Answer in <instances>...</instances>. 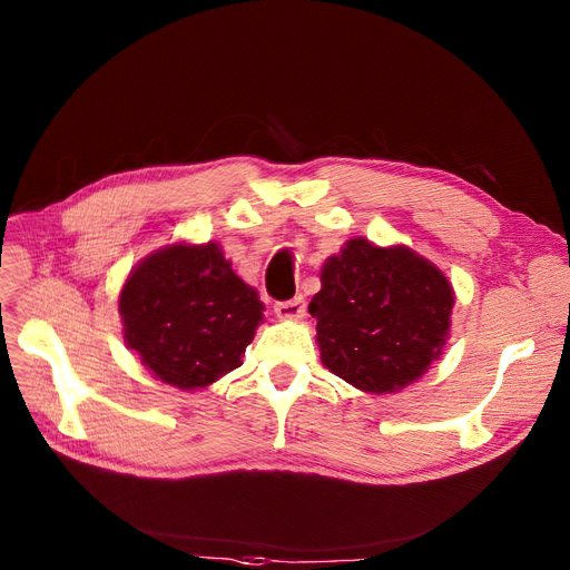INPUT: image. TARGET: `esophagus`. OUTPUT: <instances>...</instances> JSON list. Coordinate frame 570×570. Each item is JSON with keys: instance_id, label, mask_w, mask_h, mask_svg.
Here are the masks:
<instances>
[{"instance_id": "1", "label": "esophagus", "mask_w": 570, "mask_h": 570, "mask_svg": "<svg viewBox=\"0 0 570 570\" xmlns=\"http://www.w3.org/2000/svg\"><path fill=\"white\" fill-rule=\"evenodd\" d=\"M275 314L279 318H286V321H297L305 316V301L301 295L293 297V301H282L275 305Z\"/></svg>"}]
</instances>
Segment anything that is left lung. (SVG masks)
Listing matches in <instances>:
<instances>
[{
	"instance_id": "obj_1",
	"label": "left lung",
	"mask_w": 570,
	"mask_h": 570,
	"mask_svg": "<svg viewBox=\"0 0 570 570\" xmlns=\"http://www.w3.org/2000/svg\"><path fill=\"white\" fill-rule=\"evenodd\" d=\"M455 293L409 247L348 239L321 269L312 297L323 365L365 393H395L441 355Z\"/></svg>"
}]
</instances>
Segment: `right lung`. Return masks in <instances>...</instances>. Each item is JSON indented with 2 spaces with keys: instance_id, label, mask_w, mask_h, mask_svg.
<instances>
[{
  "instance_id": "1",
  "label": "right lung",
  "mask_w": 570,
  "mask_h": 570,
  "mask_svg": "<svg viewBox=\"0 0 570 570\" xmlns=\"http://www.w3.org/2000/svg\"><path fill=\"white\" fill-rule=\"evenodd\" d=\"M263 309L217 243H177L149 254L119 293L127 346L179 391L207 387L243 365Z\"/></svg>"
}]
</instances>
